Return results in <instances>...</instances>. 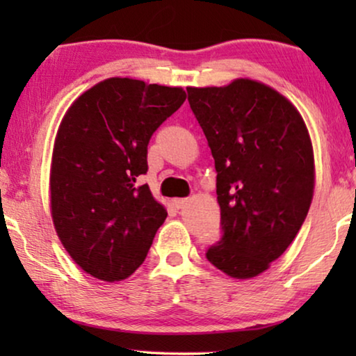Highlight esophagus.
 <instances>
[{"instance_id":"34e87169","label":"esophagus","mask_w":356,"mask_h":356,"mask_svg":"<svg viewBox=\"0 0 356 356\" xmlns=\"http://www.w3.org/2000/svg\"><path fill=\"white\" fill-rule=\"evenodd\" d=\"M186 204H188V199H175L173 201V206L177 209H183Z\"/></svg>"}]
</instances>
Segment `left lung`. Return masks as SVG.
Returning <instances> with one entry per match:
<instances>
[{
	"mask_svg": "<svg viewBox=\"0 0 356 356\" xmlns=\"http://www.w3.org/2000/svg\"><path fill=\"white\" fill-rule=\"evenodd\" d=\"M217 170L223 238L211 264L232 279L261 275L284 254L308 216L314 152L291 102L259 81L186 87Z\"/></svg>",
	"mask_w": 356,
	"mask_h": 356,
	"instance_id": "1",
	"label": "left lung"
}]
</instances>
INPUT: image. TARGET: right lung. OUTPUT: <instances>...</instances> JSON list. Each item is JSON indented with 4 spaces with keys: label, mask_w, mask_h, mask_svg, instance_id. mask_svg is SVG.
<instances>
[{
    "label": "right lung",
    "mask_w": 356,
    "mask_h": 356,
    "mask_svg": "<svg viewBox=\"0 0 356 356\" xmlns=\"http://www.w3.org/2000/svg\"><path fill=\"white\" fill-rule=\"evenodd\" d=\"M184 100L181 87L110 77L63 116L53 144L50 212L67 254L95 279L134 274L167 218L138 178L147 172L150 138Z\"/></svg>",
    "instance_id": "obj_1"
}]
</instances>
